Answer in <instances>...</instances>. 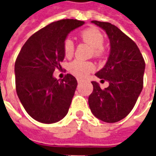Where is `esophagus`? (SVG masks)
Instances as JSON below:
<instances>
[{
  "label": "esophagus",
  "instance_id": "1",
  "mask_svg": "<svg viewBox=\"0 0 156 156\" xmlns=\"http://www.w3.org/2000/svg\"><path fill=\"white\" fill-rule=\"evenodd\" d=\"M77 81H78V83H83V80L82 78H77Z\"/></svg>",
  "mask_w": 156,
  "mask_h": 156
}]
</instances>
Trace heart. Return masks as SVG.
<instances>
[{
  "label": "heart",
  "instance_id": "heart-1",
  "mask_svg": "<svg viewBox=\"0 0 156 156\" xmlns=\"http://www.w3.org/2000/svg\"><path fill=\"white\" fill-rule=\"evenodd\" d=\"M82 40L94 48L95 57H101L104 53V43L105 37L100 31L96 28H88L83 30L80 34ZM63 51L66 58H70L73 57L74 52V43L70 38L66 39L63 44ZM69 69L72 73L78 77H86L94 69V65L91 62L74 60L72 62L69 66Z\"/></svg>",
  "mask_w": 156,
  "mask_h": 156
}]
</instances>
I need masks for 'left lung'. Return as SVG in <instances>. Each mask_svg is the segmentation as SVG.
<instances>
[{
    "label": "left lung",
    "mask_w": 156,
    "mask_h": 156,
    "mask_svg": "<svg viewBox=\"0 0 156 156\" xmlns=\"http://www.w3.org/2000/svg\"><path fill=\"white\" fill-rule=\"evenodd\" d=\"M91 22L101 27L109 39L108 60L95 73L109 85L101 89L97 82H92L94 90L88 97V105L98 119L115 123L126 117L134 108L143 88L145 63L135 42L116 26L109 22Z\"/></svg>",
    "instance_id": "left-lung-1"
}]
</instances>
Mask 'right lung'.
I'll return each mask as SVG.
<instances>
[{"instance_id": "1", "label": "right lung", "mask_w": 156, "mask_h": 156, "mask_svg": "<svg viewBox=\"0 0 156 156\" xmlns=\"http://www.w3.org/2000/svg\"><path fill=\"white\" fill-rule=\"evenodd\" d=\"M83 24L76 19L52 22L31 36L19 52L15 62L16 94L35 120L52 124L68 114L78 82L71 74L59 81L53 72L64 59L68 35Z\"/></svg>"}]
</instances>
